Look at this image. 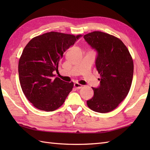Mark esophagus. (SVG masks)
Here are the masks:
<instances>
[{"mask_svg":"<svg viewBox=\"0 0 150 150\" xmlns=\"http://www.w3.org/2000/svg\"><path fill=\"white\" fill-rule=\"evenodd\" d=\"M74 88L79 90V89H81V88H82V85L77 83V82H75V83L74 84Z\"/></svg>","mask_w":150,"mask_h":150,"instance_id":"obj_1","label":"esophagus"}]
</instances>
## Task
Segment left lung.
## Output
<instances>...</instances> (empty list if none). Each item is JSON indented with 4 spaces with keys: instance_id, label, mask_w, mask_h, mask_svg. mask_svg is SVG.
I'll return each mask as SVG.
<instances>
[{
    "instance_id": "1",
    "label": "left lung",
    "mask_w": 150,
    "mask_h": 150,
    "mask_svg": "<svg viewBox=\"0 0 150 150\" xmlns=\"http://www.w3.org/2000/svg\"><path fill=\"white\" fill-rule=\"evenodd\" d=\"M97 51L95 64L100 74V86L93 88L94 95L88 106L96 112L113 111L128 95L133 75V61L128 49L119 38L101 31L84 35Z\"/></svg>"
}]
</instances>
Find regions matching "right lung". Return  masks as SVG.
Wrapping results in <instances>:
<instances>
[{
    "label": "right lung",
    "instance_id": "obj_1",
    "mask_svg": "<svg viewBox=\"0 0 150 150\" xmlns=\"http://www.w3.org/2000/svg\"><path fill=\"white\" fill-rule=\"evenodd\" d=\"M82 35L51 31L33 37L25 46L18 61L21 86L25 96L40 110L53 111L64 103L73 82L54 79V71L63 53Z\"/></svg>",
    "mask_w": 150,
    "mask_h": 150
}]
</instances>
